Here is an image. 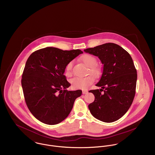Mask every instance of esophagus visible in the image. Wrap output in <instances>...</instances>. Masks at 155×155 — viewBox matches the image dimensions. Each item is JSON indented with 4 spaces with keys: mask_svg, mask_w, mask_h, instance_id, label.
I'll return each mask as SVG.
<instances>
[{
    "mask_svg": "<svg viewBox=\"0 0 155 155\" xmlns=\"http://www.w3.org/2000/svg\"><path fill=\"white\" fill-rule=\"evenodd\" d=\"M87 93H88V91H85V90L82 91V94H87Z\"/></svg>",
    "mask_w": 155,
    "mask_h": 155,
    "instance_id": "esophagus-1",
    "label": "esophagus"
}]
</instances>
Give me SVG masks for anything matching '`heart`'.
Instances as JSON below:
<instances>
[{
	"instance_id": "heart-1",
	"label": "heart",
	"mask_w": 155,
	"mask_h": 155,
	"mask_svg": "<svg viewBox=\"0 0 155 155\" xmlns=\"http://www.w3.org/2000/svg\"><path fill=\"white\" fill-rule=\"evenodd\" d=\"M81 60L87 66L90 67L89 71L91 74L95 76H98L100 73V69L97 66V60L95 57L90 54H85L81 57ZM73 62L69 61L66 67V73L67 76L71 75L72 73V68ZM94 81L93 76L89 75L86 77H76L71 79L70 82L73 88L85 89L91 85Z\"/></svg>"
}]
</instances>
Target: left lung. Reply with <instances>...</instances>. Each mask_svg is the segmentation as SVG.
I'll return each instance as SVG.
<instances>
[{"label": "left lung", "instance_id": "1", "mask_svg": "<svg viewBox=\"0 0 155 155\" xmlns=\"http://www.w3.org/2000/svg\"><path fill=\"white\" fill-rule=\"evenodd\" d=\"M84 51L98 57L103 64L101 78L95 85L101 89L89 91L94 95L95 100L89 104V109L101 121L114 122L128 110L135 96L137 74L133 59L127 51L113 43Z\"/></svg>", "mask_w": 155, "mask_h": 155}]
</instances>
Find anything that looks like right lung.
Listing matches in <instances>:
<instances>
[{
	"label": "right lung",
	"mask_w": 155,
	"mask_h": 155,
	"mask_svg": "<svg viewBox=\"0 0 155 155\" xmlns=\"http://www.w3.org/2000/svg\"><path fill=\"white\" fill-rule=\"evenodd\" d=\"M83 52L47 47L32 53L22 73L21 85L26 104L39 121L55 125L72 110L81 90L67 91L70 86L64 75L67 63Z\"/></svg>",
	"instance_id": "add662e5"
}]
</instances>
